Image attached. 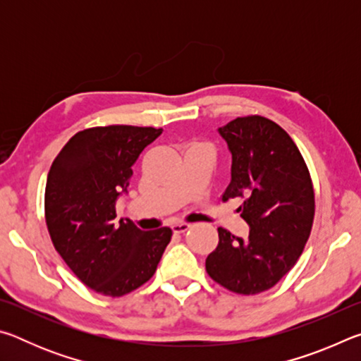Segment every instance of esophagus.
Listing matches in <instances>:
<instances>
[{
    "mask_svg": "<svg viewBox=\"0 0 361 361\" xmlns=\"http://www.w3.org/2000/svg\"><path fill=\"white\" fill-rule=\"evenodd\" d=\"M172 229L173 232H176V234H183V232L189 229V224L185 221H176L172 224Z\"/></svg>",
    "mask_w": 361,
    "mask_h": 361,
    "instance_id": "obj_1",
    "label": "esophagus"
}]
</instances>
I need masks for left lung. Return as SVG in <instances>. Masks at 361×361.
<instances>
[{
  "instance_id": "1",
  "label": "left lung",
  "mask_w": 361,
  "mask_h": 361,
  "mask_svg": "<svg viewBox=\"0 0 361 361\" xmlns=\"http://www.w3.org/2000/svg\"><path fill=\"white\" fill-rule=\"evenodd\" d=\"M232 154L223 200L243 197L245 240L218 228V247L207 256V274L229 291L258 295L272 288L301 256L310 235L315 194L309 169L291 137L262 116L219 127Z\"/></svg>"
}]
</instances>
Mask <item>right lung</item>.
Here are the masks:
<instances>
[{
	"label": "right lung",
	"mask_w": 361,
	"mask_h": 361,
	"mask_svg": "<svg viewBox=\"0 0 361 361\" xmlns=\"http://www.w3.org/2000/svg\"><path fill=\"white\" fill-rule=\"evenodd\" d=\"M162 129L92 127L70 138L47 175L44 212L54 247L75 276L100 295L119 298L154 276L172 229L114 223L132 166Z\"/></svg>",
	"instance_id": "obj_1"
}]
</instances>
